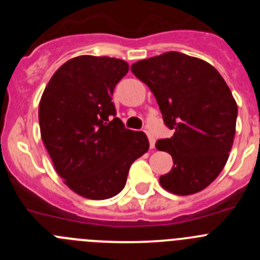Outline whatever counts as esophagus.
<instances>
[{
	"label": "esophagus",
	"instance_id": "obj_1",
	"mask_svg": "<svg viewBox=\"0 0 260 260\" xmlns=\"http://www.w3.org/2000/svg\"><path fill=\"white\" fill-rule=\"evenodd\" d=\"M148 141H150V147L151 148H153V147H155V138H153L151 134H148Z\"/></svg>",
	"mask_w": 260,
	"mask_h": 260
}]
</instances>
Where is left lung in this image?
Instances as JSON below:
<instances>
[{
	"instance_id": "8db88e82",
	"label": "left lung",
	"mask_w": 260,
	"mask_h": 260,
	"mask_svg": "<svg viewBox=\"0 0 260 260\" xmlns=\"http://www.w3.org/2000/svg\"><path fill=\"white\" fill-rule=\"evenodd\" d=\"M148 86L172 138L156 142L173 158L160 185L176 195L202 191L221 173L236 134L237 103L220 73L197 57L167 52L132 65Z\"/></svg>"
}]
</instances>
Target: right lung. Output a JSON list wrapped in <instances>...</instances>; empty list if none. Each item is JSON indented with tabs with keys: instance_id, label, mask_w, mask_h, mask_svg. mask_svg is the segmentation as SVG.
Here are the masks:
<instances>
[{
	"instance_id": "add662e5",
	"label": "right lung",
	"mask_w": 260,
	"mask_h": 260,
	"mask_svg": "<svg viewBox=\"0 0 260 260\" xmlns=\"http://www.w3.org/2000/svg\"><path fill=\"white\" fill-rule=\"evenodd\" d=\"M128 71L123 59L78 56L50 78L39 105L41 139L69 189L93 201L125 187L128 169L148 151L143 132L116 117L113 89Z\"/></svg>"
}]
</instances>
